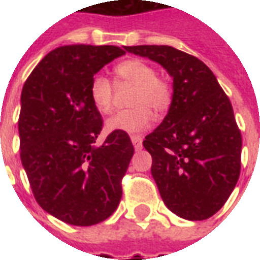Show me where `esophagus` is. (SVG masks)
Masks as SVG:
<instances>
[{"label": "esophagus", "mask_w": 260, "mask_h": 260, "mask_svg": "<svg viewBox=\"0 0 260 260\" xmlns=\"http://www.w3.org/2000/svg\"><path fill=\"white\" fill-rule=\"evenodd\" d=\"M131 141H132V143H134V147H135L136 150L142 149V136L132 135L131 136Z\"/></svg>", "instance_id": "esophagus-1"}]
</instances>
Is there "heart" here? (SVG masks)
Instances as JSON below:
<instances>
[{
	"mask_svg": "<svg viewBox=\"0 0 260 260\" xmlns=\"http://www.w3.org/2000/svg\"><path fill=\"white\" fill-rule=\"evenodd\" d=\"M115 72L125 83L134 86L128 110L118 111L107 119V129L115 132H141L153 122V113L163 114L171 106L170 85L156 76V69L142 59H126L117 65ZM113 85L104 75H96L90 83L91 103L102 113L113 108Z\"/></svg>",
	"mask_w": 260,
	"mask_h": 260,
	"instance_id": "heart-1",
	"label": "heart"
}]
</instances>
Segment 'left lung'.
<instances>
[{
    "instance_id": "1",
    "label": "left lung",
    "mask_w": 260,
    "mask_h": 260,
    "mask_svg": "<svg viewBox=\"0 0 260 260\" xmlns=\"http://www.w3.org/2000/svg\"><path fill=\"white\" fill-rule=\"evenodd\" d=\"M173 78L169 113L143 146L164 205L185 220H206L234 191L242 138L231 102L210 69L170 46H125Z\"/></svg>"
}]
</instances>
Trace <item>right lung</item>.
I'll return each mask as SVG.
<instances>
[{
	"mask_svg": "<svg viewBox=\"0 0 260 260\" xmlns=\"http://www.w3.org/2000/svg\"><path fill=\"white\" fill-rule=\"evenodd\" d=\"M117 46L72 44L50 51L22 89L20 160L37 203L64 223L93 225L118 207L121 180L135 149L126 132L102 145L93 76L124 55Z\"/></svg>",
	"mask_w": 260,
	"mask_h": 260,
	"instance_id": "add662e5",
	"label": "right lung"
}]
</instances>
